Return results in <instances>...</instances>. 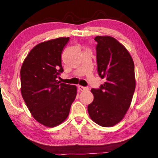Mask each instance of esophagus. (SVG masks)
<instances>
[{"label":"esophagus","instance_id":"34e87169","mask_svg":"<svg viewBox=\"0 0 158 158\" xmlns=\"http://www.w3.org/2000/svg\"><path fill=\"white\" fill-rule=\"evenodd\" d=\"M78 89H79V90H81V91H84V90H89V88L85 87V86H82V85H79Z\"/></svg>","mask_w":158,"mask_h":158}]
</instances>
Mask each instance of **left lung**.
Returning a JSON list of instances; mask_svg holds the SVG:
<instances>
[{"mask_svg":"<svg viewBox=\"0 0 158 158\" xmlns=\"http://www.w3.org/2000/svg\"><path fill=\"white\" fill-rule=\"evenodd\" d=\"M98 73L106 82L92 89L94 99L88 106L91 119L102 127L114 126L123 118L135 90V65L123 45L110 36H96Z\"/></svg>","mask_w":158,"mask_h":158,"instance_id":"left-lung-1","label":"left lung"}]
</instances>
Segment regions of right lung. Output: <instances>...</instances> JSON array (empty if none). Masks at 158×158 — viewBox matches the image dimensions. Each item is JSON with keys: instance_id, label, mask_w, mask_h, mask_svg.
Here are the masks:
<instances>
[{"instance_id": "right-lung-1", "label": "right lung", "mask_w": 158, "mask_h": 158, "mask_svg": "<svg viewBox=\"0 0 158 158\" xmlns=\"http://www.w3.org/2000/svg\"><path fill=\"white\" fill-rule=\"evenodd\" d=\"M69 40L59 37L36 45L21 68L22 97L34 118L47 127L65 121L77 95L75 85L58 80L63 72L61 53Z\"/></svg>"}]
</instances>
